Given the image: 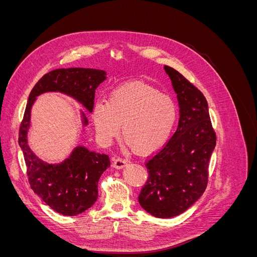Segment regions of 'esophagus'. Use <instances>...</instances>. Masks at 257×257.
I'll return each instance as SVG.
<instances>
[{"label":"esophagus","instance_id":"obj_1","mask_svg":"<svg viewBox=\"0 0 257 257\" xmlns=\"http://www.w3.org/2000/svg\"><path fill=\"white\" fill-rule=\"evenodd\" d=\"M128 163V160L123 157H116L113 159V167L116 169L123 168Z\"/></svg>","mask_w":257,"mask_h":257}]
</instances>
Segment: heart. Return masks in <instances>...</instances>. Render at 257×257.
<instances>
[{
	"label": "heart",
	"instance_id": "obj_1",
	"mask_svg": "<svg viewBox=\"0 0 257 257\" xmlns=\"http://www.w3.org/2000/svg\"><path fill=\"white\" fill-rule=\"evenodd\" d=\"M92 118L95 131L105 144L122 133L126 143L141 153L153 152L166 142L175 125L174 100L151 85L130 82L112 90L108 102L96 100Z\"/></svg>",
	"mask_w": 257,
	"mask_h": 257
}]
</instances>
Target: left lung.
Here are the masks:
<instances>
[{
  "label": "left lung",
  "instance_id": "left-lung-1",
  "mask_svg": "<svg viewBox=\"0 0 257 257\" xmlns=\"http://www.w3.org/2000/svg\"><path fill=\"white\" fill-rule=\"evenodd\" d=\"M164 69L177 93L180 118L172 138L147 160L148 179L138 201L147 212L168 219L203 195L216 136L203 93L173 67Z\"/></svg>",
  "mask_w": 257,
  "mask_h": 257
}]
</instances>
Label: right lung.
I'll use <instances>...</instances> for the list:
<instances>
[{
  "instance_id": "right-lung-1",
  "label": "right lung",
  "mask_w": 257,
  "mask_h": 257,
  "mask_svg": "<svg viewBox=\"0 0 257 257\" xmlns=\"http://www.w3.org/2000/svg\"><path fill=\"white\" fill-rule=\"evenodd\" d=\"M106 79L102 69L72 67L58 68L45 74L31 91L23 119L19 126V146L27 165L32 189L54 211L63 215L82 213L95 203L99 177L110 166L107 154L77 147L61 164H47L30 149L27 134L30 126L31 108L36 96L44 92H61L74 97L91 112L94 106L95 90ZM83 116V124L88 120Z\"/></svg>"
}]
</instances>
